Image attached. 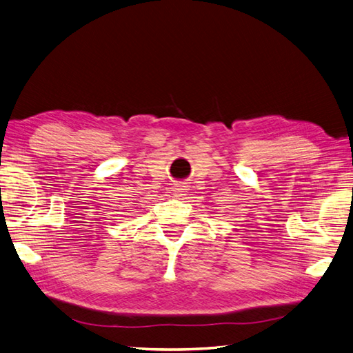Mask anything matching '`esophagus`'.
I'll return each instance as SVG.
<instances>
[{"mask_svg":"<svg viewBox=\"0 0 353 353\" xmlns=\"http://www.w3.org/2000/svg\"><path fill=\"white\" fill-rule=\"evenodd\" d=\"M171 191H173V195H174L176 198H180V196L185 195V192L188 191V189H186L185 185L177 183V185H174L173 188H171Z\"/></svg>","mask_w":353,"mask_h":353,"instance_id":"34e87169","label":"esophagus"}]
</instances>
